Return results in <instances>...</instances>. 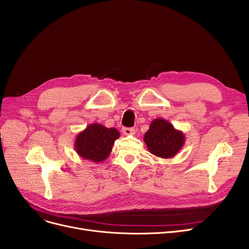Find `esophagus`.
<instances>
[{
  "instance_id": "obj_1",
  "label": "esophagus",
  "mask_w": 249,
  "mask_h": 249,
  "mask_svg": "<svg viewBox=\"0 0 249 249\" xmlns=\"http://www.w3.org/2000/svg\"><path fill=\"white\" fill-rule=\"evenodd\" d=\"M122 131H123V133L125 135H133V134H135V129L134 128H126V127H124L122 129Z\"/></svg>"
}]
</instances>
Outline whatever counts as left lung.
Returning <instances> with one entry per match:
<instances>
[{
    "mask_svg": "<svg viewBox=\"0 0 249 249\" xmlns=\"http://www.w3.org/2000/svg\"><path fill=\"white\" fill-rule=\"evenodd\" d=\"M143 140L150 153L160 159H172L184 146L186 138L172 123L158 118L151 122Z\"/></svg>",
    "mask_w": 249,
    "mask_h": 249,
    "instance_id": "obj_1",
    "label": "left lung"
}]
</instances>
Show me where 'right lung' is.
<instances>
[{
	"mask_svg": "<svg viewBox=\"0 0 249 249\" xmlns=\"http://www.w3.org/2000/svg\"><path fill=\"white\" fill-rule=\"evenodd\" d=\"M120 137L116 128L91 123L77 134L74 149L80 158L93 162H102L110 155L115 140Z\"/></svg>",
	"mask_w": 249,
	"mask_h": 249,
	"instance_id": "right-lung-1",
	"label": "right lung"
}]
</instances>
